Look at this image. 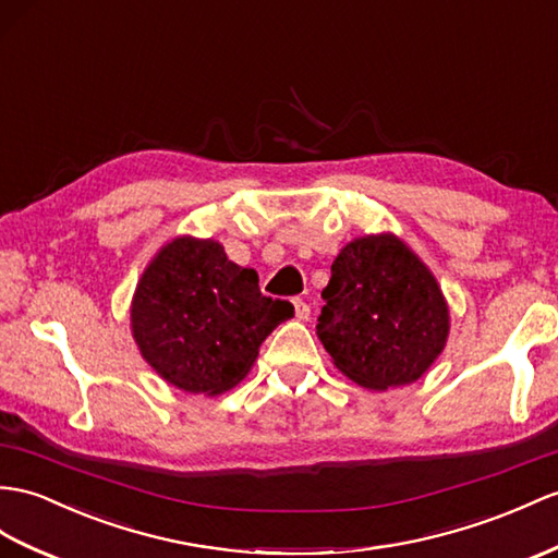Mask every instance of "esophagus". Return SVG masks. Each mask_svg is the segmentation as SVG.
Instances as JSON below:
<instances>
[{
  "label": "esophagus",
  "mask_w": 558,
  "mask_h": 558,
  "mask_svg": "<svg viewBox=\"0 0 558 558\" xmlns=\"http://www.w3.org/2000/svg\"><path fill=\"white\" fill-rule=\"evenodd\" d=\"M293 307H295V317H298V319H301V322H307V319H310V305L303 301V298H295Z\"/></svg>",
  "instance_id": "34e87169"
}]
</instances>
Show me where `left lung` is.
Listing matches in <instances>:
<instances>
[{
    "label": "left lung",
    "mask_w": 558,
    "mask_h": 558,
    "mask_svg": "<svg viewBox=\"0 0 558 558\" xmlns=\"http://www.w3.org/2000/svg\"><path fill=\"white\" fill-rule=\"evenodd\" d=\"M317 336L338 372L369 390L410 386L440 357L450 305L428 265L390 234L341 248L322 291Z\"/></svg>",
    "instance_id": "left-lung-1"
}]
</instances>
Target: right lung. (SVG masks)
Instances as JSON below:
<instances>
[{
	"label": "right lung",
	"instance_id": "obj_1",
	"mask_svg": "<svg viewBox=\"0 0 558 558\" xmlns=\"http://www.w3.org/2000/svg\"><path fill=\"white\" fill-rule=\"evenodd\" d=\"M293 317L271 301L257 271L239 267L215 239L174 236L148 260L130 305V329L162 381L222 396L248 376L265 338Z\"/></svg>",
	"mask_w": 558,
	"mask_h": 558
}]
</instances>
